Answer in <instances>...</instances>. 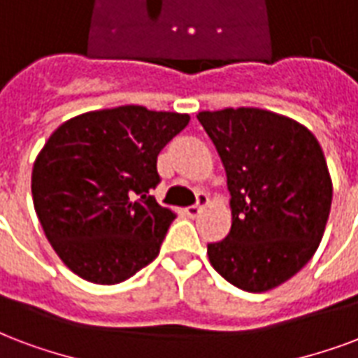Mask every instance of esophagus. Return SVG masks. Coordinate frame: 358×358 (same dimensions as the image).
<instances>
[{
    "mask_svg": "<svg viewBox=\"0 0 358 358\" xmlns=\"http://www.w3.org/2000/svg\"><path fill=\"white\" fill-rule=\"evenodd\" d=\"M208 201H209L208 200V194H203V192H200V194H198V203H196V206H190V208L185 209V213L194 219V217H198V215H200L201 209L208 206Z\"/></svg>",
    "mask_w": 358,
    "mask_h": 358,
    "instance_id": "esophagus-1",
    "label": "esophagus"
}]
</instances>
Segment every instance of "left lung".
Returning a JSON list of instances; mask_svg holds the SVG:
<instances>
[{"label":"left lung","instance_id":"1","mask_svg":"<svg viewBox=\"0 0 358 358\" xmlns=\"http://www.w3.org/2000/svg\"><path fill=\"white\" fill-rule=\"evenodd\" d=\"M230 192L232 228L209 243V262L247 292L275 289L308 264L332 206V179L317 138L278 113L201 111Z\"/></svg>","mask_w":358,"mask_h":358}]
</instances>
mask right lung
<instances>
[{"mask_svg":"<svg viewBox=\"0 0 358 358\" xmlns=\"http://www.w3.org/2000/svg\"><path fill=\"white\" fill-rule=\"evenodd\" d=\"M189 120L122 106L83 113L52 131L34 162V208L79 278L115 285L157 259L176 219L149 196L160 182L157 158Z\"/></svg>","mask_w":358,"mask_h":358,"instance_id":"1","label":"right lung"}]
</instances>
